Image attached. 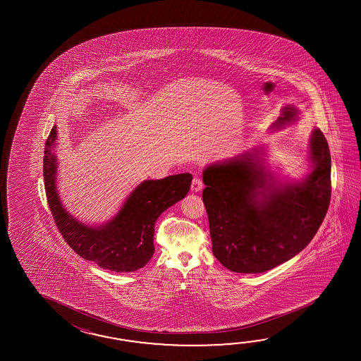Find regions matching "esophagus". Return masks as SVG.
Segmentation results:
<instances>
[{
    "label": "esophagus",
    "mask_w": 361,
    "mask_h": 361,
    "mask_svg": "<svg viewBox=\"0 0 361 361\" xmlns=\"http://www.w3.org/2000/svg\"><path fill=\"white\" fill-rule=\"evenodd\" d=\"M204 188V183L202 179L199 177H195L192 179L191 190L193 192H200Z\"/></svg>",
    "instance_id": "34e87169"
}]
</instances>
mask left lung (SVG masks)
<instances>
[{"label": "left lung", "instance_id": "left-lung-1", "mask_svg": "<svg viewBox=\"0 0 361 361\" xmlns=\"http://www.w3.org/2000/svg\"><path fill=\"white\" fill-rule=\"evenodd\" d=\"M295 114L294 108L285 107L276 125L292 121ZM310 154L312 173L302 183L281 188L274 185L254 154L204 170L202 201L213 254L224 267L261 274L308 245L322 226L331 196L329 146L320 129L312 134ZM259 194L264 196L261 202Z\"/></svg>", "mask_w": 361, "mask_h": 361}]
</instances>
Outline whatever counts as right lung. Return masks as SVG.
Listing matches in <instances>:
<instances>
[{
	"instance_id": "right-lung-1",
	"label": "right lung",
	"mask_w": 361,
	"mask_h": 361,
	"mask_svg": "<svg viewBox=\"0 0 361 361\" xmlns=\"http://www.w3.org/2000/svg\"><path fill=\"white\" fill-rule=\"evenodd\" d=\"M56 128L44 151V182L50 212L64 241L86 261L116 272H131L146 266L154 253V223L157 218L190 191L188 173L159 180H146L131 192L115 218L103 227H87L61 207L56 193V164L53 154Z\"/></svg>"
}]
</instances>
